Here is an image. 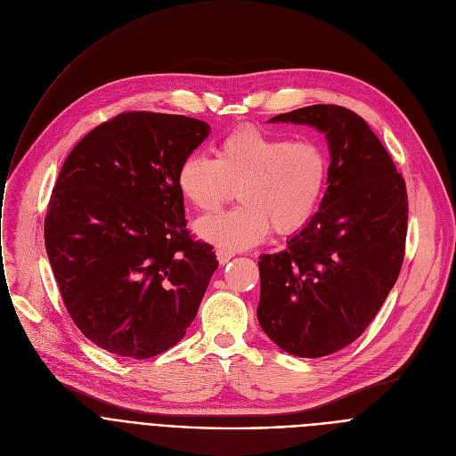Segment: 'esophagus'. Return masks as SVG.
<instances>
[{
    "label": "esophagus",
    "instance_id": "34e87169",
    "mask_svg": "<svg viewBox=\"0 0 456 456\" xmlns=\"http://www.w3.org/2000/svg\"><path fill=\"white\" fill-rule=\"evenodd\" d=\"M232 256H234V252H231V250H225V248H218L216 250V257H218V264L220 265H225Z\"/></svg>",
    "mask_w": 456,
    "mask_h": 456
}]
</instances>
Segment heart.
Segmentation results:
<instances>
[{
  "mask_svg": "<svg viewBox=\"0 0 456 456\" xmlns=\"http://www.w3.org/2000/svg\"><path fill=\"white\" fill-rule=\"evenodd\" d=\"M330 160L314 141H289L259 127H240L215 150V159L189 155L176 173L185 202L202 213L218 211L238 189L231 213L206 216L194 232L225 250L264 241L269 231L292 234L315 215L329 185Z\"/></svg>",
  "mask_w": 456,
  "mask_h": 456,
  "instance_id": "1",
  "label": "heart"
}]
</instances>
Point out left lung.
<instances>
[{"label":"left lung","mask_w":456,"mask_h":456,"mask_svg":"<svg viewBox=\"0 0 456 456\" xmlns=\"http://www.w3.org/2000/svg\"><path fill=\"white\" fill-rule=\"evenodd\" d=\"M269 122L324 134L330 175L319 211L287 248L259 256L257 321L290 355H330L366 330L399 278L406 183L364 118L343 106H305Z\"/></svg>","instance_id":"8db88e82"}]
</instances>
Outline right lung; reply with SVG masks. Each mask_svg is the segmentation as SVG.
I'll use <instances>...</instances> for the list:
<instances>
[{"label":"right lung","mask_w":456,"mask_h":456,"mask_svg":"<svg viewBox=\"0 0 456 456\" xmlns=\"http://www.w3.org/2000/svg\"><path fill=\"white\" fill-rule=\"evenodd\" d=\"M211 132L183 115L129 111L77 142L45 218V247L77 329L129 359L175 346L218 269L191 240L176 173Z\"/></svg>","instance_id":"right-lung-1"}]
</instances>
